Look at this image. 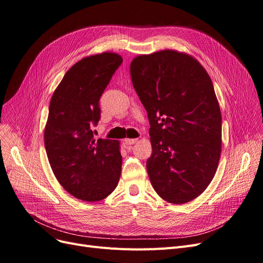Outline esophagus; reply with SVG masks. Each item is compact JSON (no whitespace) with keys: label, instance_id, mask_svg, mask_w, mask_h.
<instances>
[{"label":"esophagus","instance_id":"obj_1","mask_svg":"<svg viewBox=\"0 0 263 263\" xmlns=\"http://www.w3.org/2000/svg\"><path fill=\"white\" fill-rule=\"evenodd\" d=\"M124 141H125L126 143H127V144H135L136 142L138 141V139H129V138H126Z\"/></svg>","mask_w":263,"mask_h":263}]
</instances>
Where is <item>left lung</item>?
Returning <instances> with one entry per match:
<instances>
[{"label": "left lung", "mask_w": 263, "mask_h": 263, "mask_svg": "<svg viewBox=\"0 0 263 263\" xmlns=\"http://www.w3.org/2000/svg\"><path fill=\"white\" fill-rule=\"evenodd\" d=\"M130 77L150 122L151 184L167 202H190L213 180L221 154L213 82L196 59L171 49L136 57Z\"/></svg>", "instance_id": "8db88e82"}]
</instances>
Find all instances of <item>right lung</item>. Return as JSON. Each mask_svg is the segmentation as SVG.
<instances>
[{
  "label": "right lung",
  "instance_id": "1",
  "mask_svg": "<svg viewBox=\"0 0 263 263\" xmlns=\"http://www.w3.org/2000/svg\"><path fill=\"white\" fill-rule=\"evenodd\" d=\"M114 52L83 58L66 73L52 93L44 142L59 183L86 202L101 201L117 187L122 170L120 142L93 137L99 100L121 66Z\"/></svg>",
  "mask_w": 263,
  "mask_h": 263
}]
</instances>
